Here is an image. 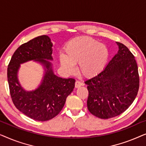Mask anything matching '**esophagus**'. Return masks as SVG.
<instances>
[{"mask_svg": "<svg viewBox=\"0 0 146 146\" xmlns=\"http://www.w3.org/2000/svg\"><path fill=\"white\" fill-rule=\"evenodd\" d=\"M82 85H83V84L82 83V82H80V81H78V80L76 81V82H75V87L76 88H79V87H80L81 86H82Z\"/></svg>", "mask_w": 146, "mask_h": 146, "instance_id": "esophagus-1", "label": "esophagus"}]
</instances>
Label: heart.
<instances>
[{
    "label": "heart",
    "instance_id": "heart-1",
    "mask_svg": "<svg viewBox=\"0 0 146 146\" xmlns=\"http://www.w3.org/2000/svg\"><path fill=\"white\" fill-rule=\"evenodd\" d=\"M65 56H60L62 67L67 72H75L74 65L83 76L90 78L99 74L104 69L109 57V51L103 44L89 37L75 38L68 44Z\"/></svg>",
    "mask_w": 146,
    "mask_h": 146
}]
</instances>
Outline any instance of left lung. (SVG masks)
Returning a JSON list of instances; mask_svg holds the SVG:
<instances>
[{"label":"left lung","mask_w":146,"mask_h":146,"mask_svg":"<svg viewBox=\"0 0 146 146\" xmlns=\"http://www.w3.org/2000/svg\"><path fill=\"white\" fill-rule=\"evenodd\" d=\"M117 53L99 74L85 82L88 90V109L101 119L119 115L133 103L138 92L139 78L134 56L117 42Z\"/></svg>","instance_id":"obj_1"}]
</instances>
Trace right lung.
<instances>
[{
    "mask_svg": "<svg viewBox=\"0 0 146 146\" xmlns=\"http://www.w3.org/2000/svg\"><path fill=\"white\" fill-rule=\"evenodd\" d=\"M52 43L46 35L31 40L18 48L7 69L10 94L14 104L22 113L37 121H48L58 114L75 86L74 78H62L54 74ZM48 60L47 61V60ZM34 60L40 63L45 72L41 85L33 91H25L17 79L21 63Z\"/></svg>",
    "mask_w": 146,
    "mask_h": 146,
    "instance_id": "obj_1",
    "label": "right lung"
}]
</instances>
